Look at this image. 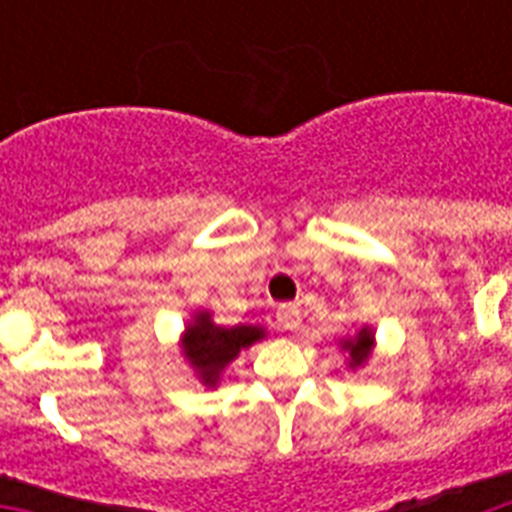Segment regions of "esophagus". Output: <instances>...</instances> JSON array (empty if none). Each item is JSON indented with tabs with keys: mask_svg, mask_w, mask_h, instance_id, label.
<instances>
[{
	"mask_svg": "<svg viewBox=\"0 0 512 512\" xmlns=\"http://www.w3.org/2000/svg\"><path fill=\"white\" fill-rule=\"evenodd\" d=\"M300 321H303V316H300V308L292 303H284L279 305V324L287 332H295V329H300Z\"/></svg>",
	"mask_w": 512,
	"mask_h": 512,
	"instance_id": "1",
	"label": "esophagus"
}]
</instances>
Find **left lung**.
Returning <instances> with one entry per match:
<instances>
[{
	"label": "left lung",
	"instance_id": "left-lung-1",
	"mask_svg": "<svg viewBox=\"0 0 512 512\" xmlns=\"http://www.w3.org/2000/svg\"><path fill=\"white\" fill-rule=\"evenodd\" d=\"M340 350L342 353H348V369L350 372H358V369H364L369 356H372L374 350V329L372 327H361L356 335L342 337L340 340Z\"/></svg>",
	"mask_w": 512,
	"mask_h": 512
}]
</instances>
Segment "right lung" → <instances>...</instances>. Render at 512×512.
<instances>
[{"mask_svg":"<svg viewBox=\"0 0 512 512\" xmlns=\"http://www.w3.org/2000/svg\"><path fill=\"white\" fill-rule=\"evenodd\" d=\"M265 327L260 324H236L220 327L209 311H193L191 321L180 335V353L204 388H217L223 380L225 366L239 358L241 350L252 348L257 340H265Z\"/></svg>","mask_w":512,"mask_h":512,"instance_id":"add662e5","label":"right lung"}]
</instances>
